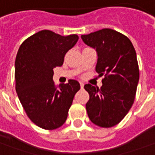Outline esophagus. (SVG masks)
<instances>
[{
    "label": "esophagus",
    "instance_id": "34e87169",
    "mask_svg": "<svg viewBox=\"0 0 155 155\" xmlns=\"http://www.w3.org/2000/svg\"><path fill=\"white\" fill-rule=\"evenodd\" d=\"M84 83H80V87H81V88H84Z\"/></svg>",
    "mask_w": 155,
    "mask_h": 155
}]
</instances>
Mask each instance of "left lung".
<instances>
[{
	"instance_id": "left-lung-1",
	"label": "left lung",
	"mask_w": 155,
	"mask_h": 155,
	"mask_svg": "<svg viewBox=\"0 0 155 155\" xmlns=\"http://www.w3.org/2000/svg\"><path fill=\"white\" fill-rule=\"evenodd\" d=\"M82 39L98 53L95 70L102 79V87L85 84L89 94L86 110L94 124L101 127L117 125L128 113L135 100L139 68L135 49L126 35L110 28H103Z\"/></svg>"
}]
</instances>
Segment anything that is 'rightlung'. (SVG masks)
<instances>
[{
  "instance_id": "obj_1",
  "label": "right lung",
  "mask_w": 155,
  "mask_h": 155,
  "mask_svg": "<svg viewBox=\"0 0 155 155\" xmlns=\"http://www.w3.org/2000/svg\"><path fill=\"white\" fill-rule=\"evenodd\" d=\"M78 40L77 35L61 36L42 30L19 47L15 61V88L27 116L41 128L54 130L65 123L80 89L76 80L56 86L52 79L53 69L62 66L66 53Z\"/></svg>"
}]
</instances>
